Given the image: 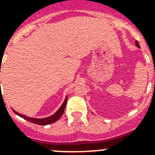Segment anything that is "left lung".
I'll return each instance as SVG.
<instances>
[{
  "label": "left lung",
  "instance_id": "1",
  "mask_svg": "<svg viewBox=\"0 0 155 155\" xmlns=\"http://www.w3.org/2000/svg\"><path fill=\"white\" fill-rule=\"evenodd\" d=\"M135 43H136V46H137V47H140L139 43H138V42H137V41H136V42H135Z\"/></svg>",
  "mask_w": 155,
  "mask_h": 155
}]
</instances>
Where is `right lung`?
<instances>
[{"instance_id": "1", "label": "right lung", "mask_w": 155, "mask_h": 155, "mask_svg": "<svg viewBox=\"0 0 155 155\" xmlns=\"http://www.w3.org/2000/svg\"><path fill=\"white\" fill-rule=\"evenodd\" d=\"M1 84V83H0ZM67 102H68V97H66L65 101L63 103V104L61 105V107L58 108V110L54 114H53L51 117H45V118H41V119H38V118H32V117H26L25 115H22V114H20V113H17L16 111H14L13 109V111L14 113L18 115L21 117L24 118L25 120L30 121V122L35 123V124H37V125H49V124H52V123L55 122L56 120H58L59 118L61 117V116L63 115V112H64V109H65L66 104H67Z\"/></svg>"}]
</instances>
